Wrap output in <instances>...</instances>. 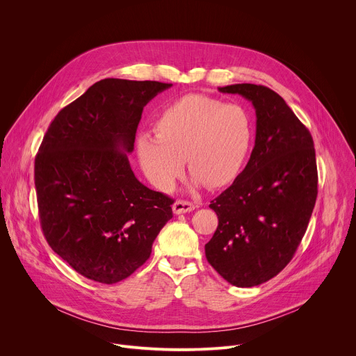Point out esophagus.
Here are the masks:
<instances>
[{"mask_svg": "<svg viewBox=\"0 0 356 356\" xmlns=\"http://www.w3.org/2000/svg\"><path fill=\"white\" fill-rule=\"evenodd\" d=\"M195 209V205L193 202H188V201H183V200H177L175 204H173V212L176 215L179 213H186V212H191Z\"/></svg>", "mask_w": 356, "mask_h": 356, "instance_id": "esophagus-1", "label": "esophagus"}]
</instances>
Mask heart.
Here are the masks:
<instances>
[{
    "label": "heart",
    "instance_id": "heart-1",
    "mask_svg": "<svg viewBox=\"0 0 356 356\" xmlns=\"http://www.w3.org/2000/svg\"><path fill=\"white\" fill-rule=\"evenodd\" d=\"M155 137L140 136L137 154L147 179L169 191L183 170L194 186L220 187L239 173L252 141L249 113L239 104L187 95L169 104L154 123Z\"/></svg>",
    "mask_w": 356,
    "mask_h": 356
}]
</instances>
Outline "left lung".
Wrapping results in <instances>:
<instances>
[{
	"mask_svg": "<svg viewBox=\"0 0 356 356\" xmlns=\"http://www.w3.org/2000/svg\"><path fill=\"white\" fill-rule=\"evenodd\" d=\"M256 110V141L245 170L209 208L218 227L205 245L208 263L229 284L267 282L292 260L317 197L312 136L286 102L263 85L234 83Z\"/></svg>",
	"mask_w": 356,
	"mask_h": 356,
	"instance_id": "obj_1",
	"label": "left lung"
}]
</instances>
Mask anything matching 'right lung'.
Wrapping results in <instances>:
<instances>
[{
  "label": "right lung",
  "mask_w": 356,
  "mask_h": 356,
  "mask_svg": "<svg viewBox=\"0 0 356 356\" xmlns=\"http://www.w3.org/2000/svg\"><path fill=\"white\" fill-rule=\"evenodd\" d=\"M170 86L102 79L56 115L39 148L35 186L46 241L92 281L130 277L173 216V200L144 186L129 161L144 107Z\"/></svg>",
  "instance_id": "1"
}]
</instances>
